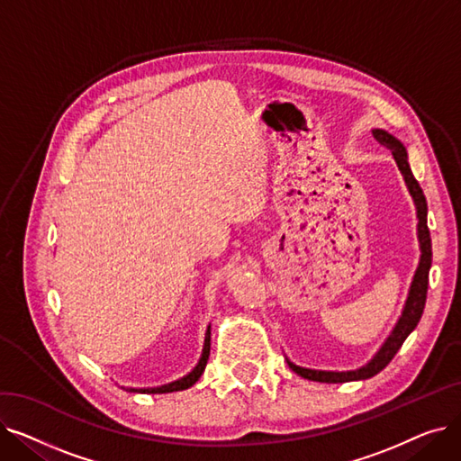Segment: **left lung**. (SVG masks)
I'll return each instance as SVG.
<instances>
[{"mask_svg": "<svg viewBox=\"0 0 461 461\" xmlns=\"http://www.w3.org/2000/svg\"><path fill=\"white\" fill-rule=\"evenodd\" d=\"M374 138L384 145L389 149L400 167V172L407 183V188L411 192V196L415 200L417 205V216H419V240H420V263L419 269L415 273L413 284H411V292L403 308L402 318L396 325V329L393 330V334L389 336V340L384 342V346L379 349V353L368 362L366 366H362L358 370L353 372H321V370H308V368H301L295 366L294 362L287 360L289 368H292L295 374H299L301 377L308 379V381H320V383H348V381H358V379H368L374 377L375 374H379L389 362L394 358V355L398 353V349L402 348V344L405 342V338L415 330V327L419 325L422 312H424V304H426V294H428V276H429V267H431V237H429V230H428V203H426V196L419 185V181L415 179L413 172H411L409 162H407V151L403 145L391 136L389 132L384 131H372Z\"/></svg>", "mask_w": 461, "mask_h": 461, "instance_id": "left-lung-1", "label": "left lung"}]
</instances>
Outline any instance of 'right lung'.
Segmentation results:
<instances>
[{
  "label": "right lung",
  "instance_id": "add662e5",
  "mask_svg": "<svg viewBox=\"0 0 461 461\" xmlns=\"http://www.w3.org/2000/svg\"><path fill=\"white\" fill-rule=\"evenodd\" d=\"M209 351H211V332L207 329V336H205V346H203V353H202V358L198 362V366L194 368L186 377L179 379V381H174L169 384H164V386H157V389H140L138 393H149V394H164V393H176V391H183V389H188V386H192L194 383H196L203 370H205V365H207V358H209ZM134 391V389H131Z\"/></svg>",
  "mask_w": 461,
  "mask_h": 461
}]
</instances>
